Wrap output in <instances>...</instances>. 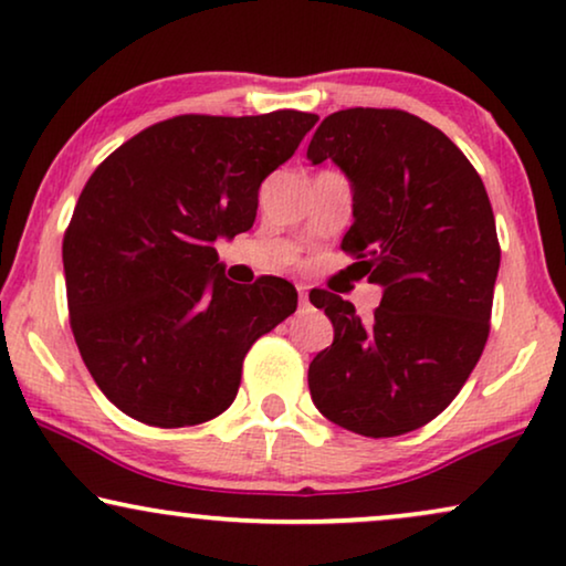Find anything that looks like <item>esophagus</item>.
<instances>
[{
	"label": "esophagus",
	"mask_w": 566,
	"mask_h": 566,
	"mask_svg": "<svg viewBox=\"0 0 566 566\" xmlns=\"http://www.w3.org/2000/svg\"><path fill=\"white\" fill-rule=\"evenodd\" d=\"M298 298H301V306L308 304V289H306V285H298Z\"/></svg>",
	"instance_id": "1"
}]
</instances>
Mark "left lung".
I'll return each mask as SVG.
<instances>
[{
	"mask_svg": "<svg viewBox=\"0 0 566 566\" xmlns=\"http://www.w3.org/2000/svg\"><path fill=\"white\" fill-rule=\"evenodd\" d=\"M306 159H332L353 182L355 221L339 247L384 289L374 319L335 293H308L335 327L308 366L312 399L358 436H405L451 405L490 337L500 270L490 198L443 130L391 107L327 115Z\"/></svg>",
	"mask_w": 566,
	"mask_h": 566,
	"instance_id": "1",
	"label": "left lung"
}]
</instances>
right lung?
Instances as JSON below:
<instances>
[{
    "mask_svg": "<svg viewBox=\"0 0 566 566\" xmlns=\"http://www.w3.org/2000/svg\"><path fill=\"white\" fill-rule=\"evenodd\" d=\"M314 113L175 115L118 146L64 234L69 324L99 391L154 428L231 407L254 339L296 312L289 281H227L213 242L252 229L265 177Z\"/></svg>",
    "mask_w": 566,
    "mask_h": 566,
    "instance_id": "add662e5",
    "label": "right lung"
}]
</instances>
